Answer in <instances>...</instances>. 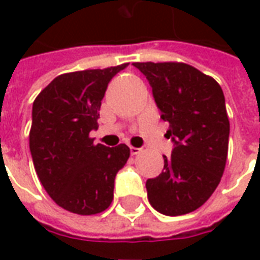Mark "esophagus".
<instances>
[{
	"label": "esophagus",
	"instance_id": "esophagus-1",
	"mask_svg": "<svg viewBox=\"0 0 260 260\" xmlns=\"http://www.w3.org/2000/svg\"><path fill=\"white\" fill-rule=\"evenodd\" d=\"M129 149H131V154H132V156H135V154H138V153H141V149H139V147L131 146Z\"/></svg>",
	"mask_w": 260,
	"mask_h": 260
}]
</instances>
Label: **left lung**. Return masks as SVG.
Here are the masks:
<instances>
[{"label":"left lung","instance_id":"8db88e82","mask_svg":"<svg viewBox=\"0 0 260 260\" xmlns=\"http://www.w3.org/2000/svg\"><path fill=\"white\" fill-rule=\"evenodd\" d=\"M152 86L174 142L164 169L146 181L147 199L166 216L196 210L212 196L224 173L230 121L221 87L184 62H134Z\"/></svg>","mask_w":260,"mask_h":260}]
</instances>
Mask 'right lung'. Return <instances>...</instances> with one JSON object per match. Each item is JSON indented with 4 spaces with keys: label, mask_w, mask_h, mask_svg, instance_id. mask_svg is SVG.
I'll return each mask as SVG.
<instances>
[{
    "label": "right lung",
    "mask_w": 260,
    "mask_h": 260,
    "mask_svg": "<svg viewBox=\"0 0 260 260\" xmlns=\"http://www.w3.org/2000/svg\"><path fill=\"white\" fill-rule=\"evenodd\" d=\"M128 64L57 76L31 110L29 146L37 177L50 198L68 212L90 216L113 202L114 180L129 147L93 143L100 106L110 80Z\"/></svg>",
    "instance_id": "obj_1"
}]
</instances>
